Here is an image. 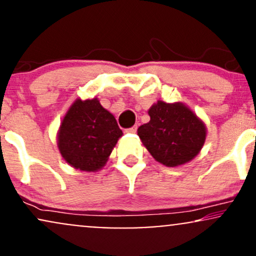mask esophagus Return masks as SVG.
<instances>
[{
  "label": "esophagus",
  "mask_w": 256,
  "mask_h": 256,
  "mask_svg": "<svg viewBox=\"0 0 256 256\" xmlns=\"http://www.w3.org/2000/svg\"><path fill=\"white\" fill-rule=\"evenodd\" d=\"M136 131H137L136 125L132 126V128H126V132H128V134H136Z\"/></svg>",
  "instance_id": "1"
}]
</instances>
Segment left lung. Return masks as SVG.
<instances>
[{"mask_svg":"<svg viewBox=\"0 0 256 256\" xmlns=\"http://www.w3.org/2000/svg\"><path fill=\"white\" fill-rule=\"evenodd\" d=\"M150 120L140 125L137 134L152 156L167 167L192 161L204 144V122L182 102L158 101L149 108Z\"/></svg>","mask_w":256,"mask_h":256,"instance_id":"1","label":"left lung"}]
</instances>
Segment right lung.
Masks as SVG:
<instances>
[{
	"mask_svg": "<svg viewBox=\"0 0 256 256\" xmlns=\"http://www.w3.org/2000/svg\"><path fill=\"white\" fill-rule=\"evenodd\" d=\"M122 136L118 122L98 98H77L64 114L58 131V148L68 165L96 172L106 164Z\"/></svg>",
	"mask_w": 256,
	"mask_h": 256,
	"instance_id": "add662e5",
	"label": "right lung"
}]
</instances>
